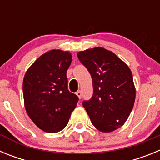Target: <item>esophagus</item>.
<instances>
[{"instance_id": "obj_1", "label": "esophagus", "mask_w": 160, "mask_h": 160, "mask_svg": "<svg viewBox=\"0 0 160 160\" xmlns=\"http://www.w3.org/2000/svg\"><path fill=\"white\" fill-rule=\"evenodd\" d=\"M82 94L81 90H78V91H77V92H76V95H77L78 97L80 98V99L82 98Z\"/></svg>"}]
</instances>
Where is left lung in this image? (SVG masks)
I'll return each mask as SVG.
<instances>
[{
	"label": "left lung",
	"instance_id": "left-lung-1",
	"mask_svg": "<svg viewBox=\"0 0 160 160\" xmlns=\"http://www.w3.org/2000/svg\"><path fill=\"white\" fill-rule=\"evenodd\" d=\"M93 80L92 98L82 105L98 131L111 132L122 127L131 114L135 87L130 68L113 52L102 47L77 53Z\"/></svg>",
	"mask_w": 160,
	"mask_h": 160
}]
</instances>
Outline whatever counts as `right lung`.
<instances>
[{
    "label": "right lung",
    "mask_w": 160,
    "mask_h": 160,
    "mask_svg": "<svg viewBox=\"0 0 160 160\" xmlns=\"http://www.w3.org/2000/svg\"><path fill=\"white\" fill-rule=\"evenodd\" d=\"M70 52L52 49L38 58L23 80L24 103L38 128L57 133L67 125L78 98L68 90L66 71L71 64Z\"/></svg>",
    "instance_id": "1"
}]
</instances>
